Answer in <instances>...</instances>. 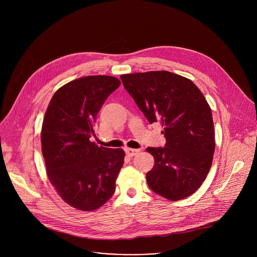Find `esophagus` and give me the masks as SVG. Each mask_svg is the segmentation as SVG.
Listing matches in <instances>:
<instances>
[{
	"label": "esophagus",
	"mask_w": 257,
	"mask_h": 257,
	"mask_svg": "<svg viewBox=\"0 0 257 257\" xmlns=\"http://www.w3.org/2000/svg\"><path fill=\"white\" fill-rule=\"evenodd\" d=\"M125 153L128 157H134L139 153V150H133V149H125Z\"/></svg>",
	"instance_id": "esophagus-1"
}]
</instances>
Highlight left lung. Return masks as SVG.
<instances>
[{"label":"left lung","mask_w":257,"mask_h":257,"mask_svg":"<svg viewBox=\"0 0 257 257\" xmlns=\"http://www.w3.org/2000/svg\"><path fill=\"white\" fill-rule=\"evenodd\" d=\"M125 89L148 121L164 126V148H148L155 165L146 174L149 187L179 200L193 194L205 180L214 153L211 109L188 78L168 71L121 75Z\"/></svg>","instance_id":"8db88e82"}]
</instances>
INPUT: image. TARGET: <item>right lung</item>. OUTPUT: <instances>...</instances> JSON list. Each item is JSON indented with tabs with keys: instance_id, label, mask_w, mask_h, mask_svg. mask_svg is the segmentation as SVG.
Returning <instances> with one entry per match:
<instances>
[{
	"instance_id": "1",
	"label": "right lung",
	"mask_w": 257,
	"mask_h": 257,
	"mask_svg": "<svg viewBox=\"0 0 257 257\" xmlns=\"http://www.w3.org/2000/svg\"><path fill=\"white\" fill-rule=\"evenodd\" d=\"M121 82L112 76H86L59 88L43 122L42 152L48 177L59 195L80 210H94L111 198L124 164L121 149L90 141L95 119Z\"/></svg>"
}]
</instances>
